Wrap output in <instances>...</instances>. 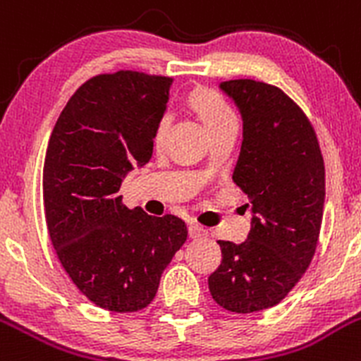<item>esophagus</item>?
Masks as SVG:
<instances>
[{"label": "esophagus", "instance_id": "obj_1", "mask_svg": "<svg viewBox=\"0 0 361 361\" xmlns=\"http://www.w3.org/2000/svg\"><path fill=\"white\" fill-rule=\"evenodd\" d=\"M188 237L192 238V240H199V238H204V237H207V230L206 228H202V226H199V225H192L188 226Z\"/></svg>", "mask_w": 361, "mask_h": 361}]
</instances>
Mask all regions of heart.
Returning a JSON list of instances; mask_svg holds the SVG:
<instances>
[{
  "label": "heart",
  "mask_w": 361,
  "mask_h": 361,
  "mask_svg": "<svg viewBox=\"0 0 361 361\" xmlns=\"http://www.w3.org/2000/svg\"><path fill=\"white\" fill-rule=\"evenodd\" d=\"M187 107L195 114L197 119L204 124L209 135H216L226 130H237V117L233 109L221 93L211 88H195L187 97ZM169 119L162 116L157 121L154 131V147L161 149L168 135Z\"/></svg>",
  "instance_id": "obj_1"
}]
</instances>
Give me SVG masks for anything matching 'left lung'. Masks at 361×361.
<instances>
[{"mask_svg":"<svg viewBox=\"0 0 361 361\" xmlns=\"http://www.w3.org/2000/svg\"><path fill=\"white\" fill-rule=\"evenodd\" d=\"M219 88L244 121L231 178L249 197L252 221L242 244L218 240L221 264L207 282L221 308L244 314L279 305L308 270L324 218L325 166L313 124L282 90L254 79Z\"/></svg>","mask_w":361,"mask_h":361,"instance_id":"1","label":"left lung"}]
</instances>
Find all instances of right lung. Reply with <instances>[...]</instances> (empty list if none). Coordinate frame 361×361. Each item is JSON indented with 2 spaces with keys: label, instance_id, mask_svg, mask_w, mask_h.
<instances>
[{
  "label": "right lung",
  "instance_id": "add662e5",
  "mask_svg": "<svg viewBox=\"0 0 361 361\" xmlns=\"http://www.w3.org/2000/svg\"><path fill=\"white\" fill-rule=\"evenodd\" d=\"M171 82L136 71L94 75L72 94L48 142V233L69 279L98 308L149 306L187 240L183 219L128 209L119 195L123 178L150 161Z\"/></svg>",
  "mask_w": 361,
  "mask_h": 361
}]
</instances>
